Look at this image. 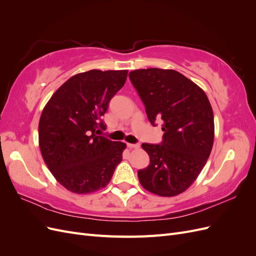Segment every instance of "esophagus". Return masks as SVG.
I'll return each mask as SVG.
<instances>
[{"label": "esophagus", "mask_w": 256, "mask_h": 256, "mask_svg": "<svg viewBox=\"0 0 256 256\" xmlns=\"http://www.w3.org/2000/svg\"><path fill=\"white\" fill-rule=\"evenodd\" d=\"M127 147L130 150H134V148H138L140 147V145L138 144H132V143H127Z\"/></svg>", "instance_id": "34e87169"}]
</instances>
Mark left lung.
Here are the masks:
<instances>
[{"label":"left lung","instance_id":"obj_1","mask_svg":"<svg viewBox=\"0 0 256 256\" xmlns=\"http://www.w3.org/2000/svg\"><path fill=\"white\" fill-rule=\"evenodd\" d=\"M152 126L161 120L160 144L143 143L150 166L138 170L143 187L160 196L187 190L210 154L214 124L205 92L173 69H136L129 74Z\"/></svg>","mask_w":256,"mask_h":256}]
</instances>
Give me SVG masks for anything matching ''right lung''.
I'll return each mask as SVG.
<instances>
[{
    "mask_svg": "<svg viewBox=\"0 0 256 256\" xmlns=\"http://www.w3.org/2000/svg\"><path fill=\"white\" fill-rule=\"evenodd\" d=\"M128 70L97 69L78 74L44 108L38 136L46 164L56 180L78 194L104 188L122 159L126 144L97 136L102 116L126 82Z\"/></svg>",
    "mask_w": 256,
    "mask_h": 256,
    "instance_id": "1",
    "label": "right lung"
}]
</instances>
